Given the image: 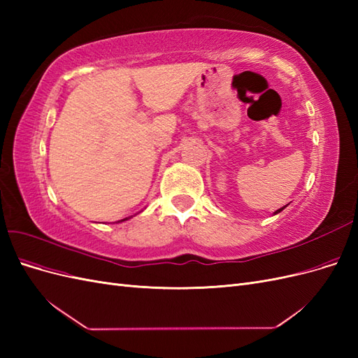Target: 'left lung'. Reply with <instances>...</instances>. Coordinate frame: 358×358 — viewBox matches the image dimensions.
<instances>
[{
  "label": "left lung",
  "instance_id": "left-lung-1",
  "mask_svg": "<svg viewBox=\"0 0 358 358\" xmlns=\"http://www.w3.org/2000/svg\"><path fill=\"white\" fill-rule=\"evenodd\" d=\"M282 209H284V208H280V209H279V210H276L275 213H279V212H280V210H282Z\"/></svg>",
  "mask_w": 358,
  "mask_h": 358
}]
</instances>
